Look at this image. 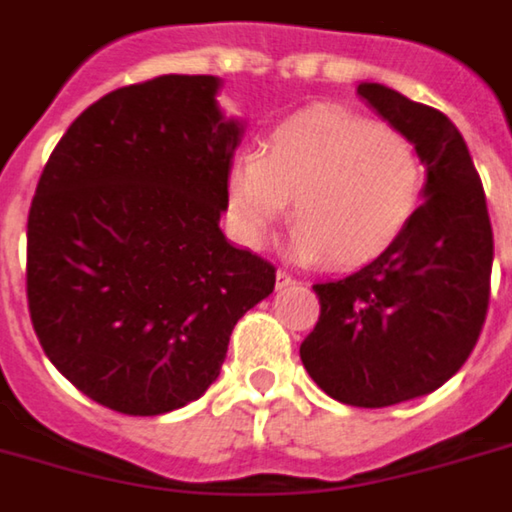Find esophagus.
<instances>
[{
  "instance_id": "obj_1",
  "label": "esophagus",
  "mask_w": 512,
  "mask_h": 512,
  "mask_svg": "<svg viewBox=\"0 0 512 512\" xmlns=\"http://www.w3.org/2000/svg\"><path fill=\"white\" fill-rule=\"evenodd\" d=\"M290 285H295V279H292L287 272H282V269H279V272H277V290H282V287H290Z\"/></svg>"
}]
</instances>
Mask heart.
Wrapping results in <instances>:
<instances>
[{
  "instance_id": "heart-1",
  "label": "heart",
  "mask_w": 512,
  "mask_h": 512,
  "mask_svg": "<svg viewBox=\"0 0 512 512\" xmlns=\"http://www.w3.org/2000/svg\"><path fill=\"white\" fill-rule=\"evenodd\" d=\"M422 191V163L396 126L339 106H310L266 131L227 170V220L261 248L292 196L290 251L349 269L401 238Z\"/></svg>"
}]
</instances>
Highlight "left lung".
I'll return each instance as SVG.
<instances>
[{
	"mask_svg": "<svg viewBox=\"0 0 512 512\" xmlns=\"http://www.w3.org/2000/svg\"><path fill=\"white\" fill-rule=\"evenodd\" d=\"M357 95L412 139L427 168L425 204L378 259L313 285L321 316L300 360L331 399L381 409L425 396L461 370L487 318L495 240L453 121L378 82L357 85Z\"/></svg>",
	"mask_w": 512,
	"mask_h": 512,
	"instance_id": "1",
	"label": "left lung"
}]
</instances>
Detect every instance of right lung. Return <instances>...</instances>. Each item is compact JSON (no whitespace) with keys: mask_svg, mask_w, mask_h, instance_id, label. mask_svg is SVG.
I'll use <instances>...</instances> for the list:
<instances>
[{"mask_svg":"<svg viewBox=\"0 0 512 512\" xmlns=\"http://www.w3.org/2000/svg\"><path fill=\"white\" fill-rule=\"evenodd\" d=\"M217 90L212 74H163L103 95L59 139L30 204L38 342L113 412L199 399L238 318L274 290V266L220 230L243 126Z\"/></svg>","mask_w":512,"mask_h":512,"instance_id":"obj_1","label":"right lung"}]
</instances>
